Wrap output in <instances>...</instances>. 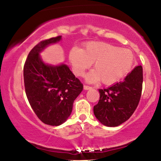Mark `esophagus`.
Returning a JSON list of instances; mask_svg holds the SVG:
<instances>
[{
	"instance_id": "34e87169",
	"label": "esophagus",
	"mask_w": 161,
	"mask_h": 161,
	"mask_svg": "<svg viewBox=\"0 0 161 161\" xmlns=\"http://www.w3.org/2000/svg\"><path fill=\"white\" fill-rule=\"evenodd\" d=\"M91 88H92L91 86H87V85H84V89L85 90H89V89H91Z\"/></svg>"
}]
</instances>
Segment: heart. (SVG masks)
I'll return each instance as SVG.
<instances>
[{
    "mask_svg": "<svg viewBox=\"0 0 161 161\" xmlns=\"http://www.w3.org/2000/svg\"><path fill=\"white\" fill-rule=\"evenodd\" d=\"M69 60L73 73L78 76H82L94 63L95 69L87 75V80L95 82L101 79L104 84L110 85L119 81L131 71L134 55L129 49L106 42H89L83 45V49L72 47Z\"/></svg>",
    "mask_w": 161,
    "mask_h": 161,
    "instance_id": "b5f03b06",
    "label": "heart"
}]
</instances>
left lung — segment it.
<instances>
[{
    "mask_svg": "<svg viewBox=\"0 0 161 161\" xmlns=\"http://www.w3.org/2000/svg\"><path fill=\"white\" fill-rule=\"evenodd\" d=\"M143 69L136 66L124 80L108 88L99 89L100 99L94 114L103 125L117 126L130 118L142 96Z\"/></svg>",
    "mask_w": 161,
    "mask_h": 161,
    "instance_id": "left-lung-1",
    "label": "left lung"
}]
</instances>
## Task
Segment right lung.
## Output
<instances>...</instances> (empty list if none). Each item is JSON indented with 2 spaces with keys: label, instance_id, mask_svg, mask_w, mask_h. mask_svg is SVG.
<instances>
[{
  "label": "right lung",
  "instance_id": "obj_1",
  "mask_svg": "<svg viewBox=\"0 0 161 161\" xmlns=\"http://www.w3.org/2000/svg\"><path fill=\"white\" fill-rule=\"evenodd\" d=\"M61 36L41 41L29 52L23 67L25 91L35 114L42 123L59 125L71 114L75 99L83 89L82 83L67 66L46 65L39 53L56 43Z\"/></svg>",
  "mask_w": 161,
  "mask_h": 161
}]
</instances>
